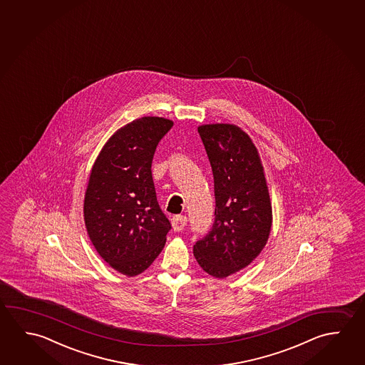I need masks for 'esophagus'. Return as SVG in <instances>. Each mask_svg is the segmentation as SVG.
Listing matches in <instances>:
<instances>
[{"instance_id":"obj_1","label":"esophagus","mask_w":365,"mask_h":365,"mask_svg":"<svg viewBox=\"0 0 365 365\" xmlns=\"http://www.w3.org/2000/svg\"><path fill=\"white\" fill-rule=\"evenodd\" d=\"M172 225L175 232H180L187 225V217L185 215H175L172 219Z\"/></svg>"}]
</instances>
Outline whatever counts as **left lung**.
I'll return each instance as SVG.
<instances>
[{"label":"left lung","instance_id":"1","mask_svg":"<svg viewBox=\"0 0 365 365\" xmlns=\"http://www.w3.org/2000/svg\"><path fill=\"white\" fill-rule=\"evenodd\" d=\"M214 175L215 221L193 245L198 264L219 279L245 269L261 253L272 207L258 151L238 125L198 127Z\"/></svg>","mask_w":365,"mask_h":365}]
</instances>
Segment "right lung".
Wrapping results in <instances>:
<instances>
[{"label": "right lung", "instance_id": "add662e5", "mask_svg": "<svg viewBox=\"0 0 365 365\" xmlns=\"http://www.w3.org/2000/svg\"><path fill=\"white\" fill-rule=\"evenodd\" d=\"M172 127L162 117L132 120L108 140L90 173L86 230L101 257L125 276L138 275L154 262L172 229L151 174L156 146Z\"/></svg>", "mask_w": 365, "mask_h": 365}]
</instances>
